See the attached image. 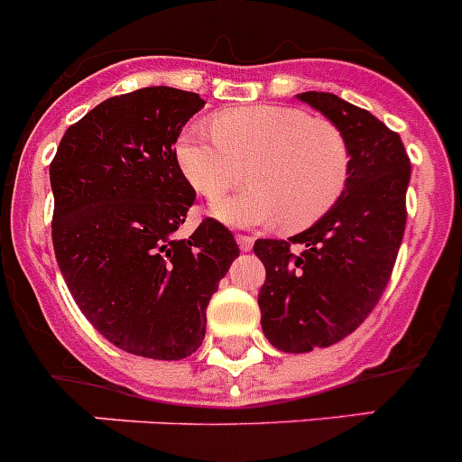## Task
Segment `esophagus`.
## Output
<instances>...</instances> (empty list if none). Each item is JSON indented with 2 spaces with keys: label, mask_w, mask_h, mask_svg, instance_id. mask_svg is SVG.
I'll list each match as a JSON object with an SVG mask.
<instances>
[{
  "label": "esophagus",
  "mask_w": 462,
  "mask_h": 462,
  "mask_svg": "<svg viewBox=\"0 0 462 462\" xmlns=\"http://www.w3.org/2000/svg\"><path fill=\"white\" fill-rule=\"evenodd\" d=\"M238 245H240V249H243V252H252L254 238H252V236L238 234Z\"/></svg>",
  "instance_id": "esophagus-1"
}]
</instances>
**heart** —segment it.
Returning a JSON list of instances; mask_svg holds the SVG:
<instances>
[{"instance_id": "b5f03b06", "label": "heart", "mask_w": 462, "mask_h": 462, "mask_svg": "<svg viewBox=\"0 0 462 462\" xmlns=\"http://www.w3.org/2000/svg\"><path fill=\"white\" fill-rule=\"evenodd\" d=\"M177 161L210 201L243 183L249 170L254 188L213 206L215 217L236 226L279 219L290 231L310 226L336 206L349 177V147L336 125L274 104L217 113L213 131L188 126Z\"/></svg>"}]
</instances>
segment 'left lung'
Masks as SVG:
<instances>
[{
	"label": "left lung",
	"mask_w": 462,
	"mask_h": 462,
	"mask_svg": "<svg viewBox=\"0 0 462 462\" xmlns=\"http://www.w3.org/2000/svg\"><path fill=\"white\" fill-rule=\"evenodd\" d=\"M342 131L349 177L322 219L288 240H256L265 265L258 292L267 340L288 354L331 346L379 304L406 228L411 158L399 134L331 92H301Z\"/></svg>",
	"instance_id": "obj_1"
}]
</instances>
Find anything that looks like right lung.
Instances as JSON below:
<instances>
[{
	"mask_svg": "<svg viewBox=\"0 0 462 462\" xmlns=\"http://www.w3.org/2000/svg\"><path fill=\"white\" fill-rule=\"evenodd\" d=\"M204 104L168 86L111 97L65 131L50 165L60 274L88 322L144 358L199 349L206 306L240 254L213 217L174 236L195 204L174 143Z\"/></svg>",
	"mask_w": 462,
	"mask_h": 462,
	"instance_id": "1",
	"label": "right lung"
}]
</instances>
